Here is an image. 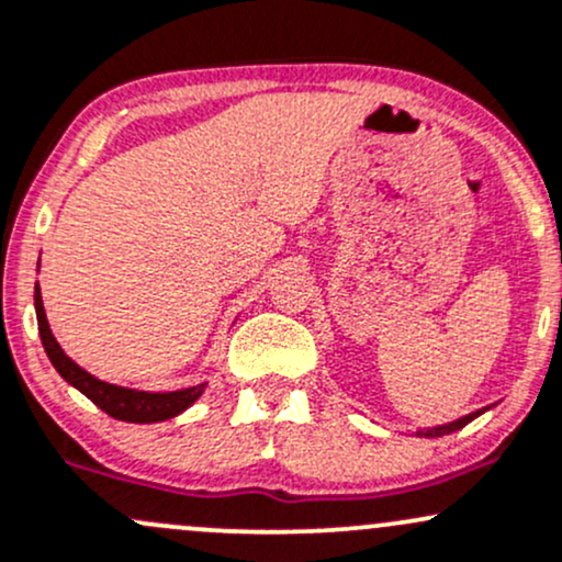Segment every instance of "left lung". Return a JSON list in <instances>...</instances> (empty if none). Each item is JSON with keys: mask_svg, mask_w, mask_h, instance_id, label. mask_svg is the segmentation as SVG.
Here are the masks:
<instances>
[{"mask_svg": "<svg viewBox=\"0 0 562 562\" xmlns=\"http://www.w3.org/2000/svg\"><path fill=\"white\" fill-rule=\"evenodd\" d=\"M483 411H485V408H483ZM483 411H474V413H470V416H464V418H456V422H451V424H442V427L422 429V431H418V435H422V437H442V435H448V431H456V429L467 427V424H470L472 418H477L480 413H483Z\"/></svg>", "mask_w": 562, "mask_h": 562, "instance_id": "1", "label": "left lung"}]
</instances>
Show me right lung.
<instances>
[{
	"instance_id": "obj_1",
	"label": "right lung",
	"mask_w": 562,
	"mask_h": 562,
	"mask_svg": "<svg viewBox=\"0 0 562 562\" xmlns=\"http://www.w3.org/2000/svg\"><path fill=\"white\" fill-rule=\"evenodd\" d=\"M34 306H36V323H40V336H42V347H45L47 357L55 366V371L64 375L71 386H77L85 397L92 400L101 411H106L109 416L120 418V422H131V424H154V422H168V418L178 416L200 397L205 384L189 386V390H178V392H138V390H125V386L116 384H106V381L95 379L88 371L77 366L71 357L64 355V349L58 347L55 341L50 325H47V314L45 306H42V293H40V282L34 288Z\"/></svg>"
}]
</instances>
